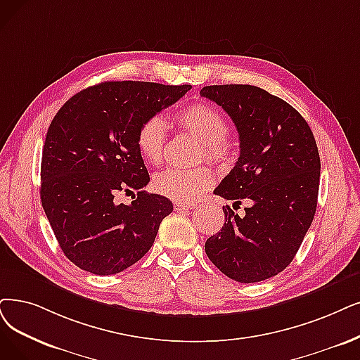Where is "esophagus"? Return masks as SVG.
Wrapping results in <instances>:
<instances>
[{
  "instance_id": "esophagus-1",
  "label": "esophagus",
  "mask_w": 360,
  "mask_h": 360,
  "mask_svg": "<svg viewBox=\"0 0 360 360\" xmlns=\"http://www.w3.org/2000/svg\"><path fill=\"white\" fill-rule=\"evenodd\" d=\"M195 204H184V202H174V211H186V210H193Z\"/></svg>"
}]
</instances>
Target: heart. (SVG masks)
I'll use <instances>...</instances> for the list:
<instances>
[{
  "label": "heart",
  "instance_id": "heart-1",
  "mask_svg": "<svg viewBox=\"0 0 360 360\" xmlns=\"http://www.w3.org/2000/svg\"><path fill=\"white\" fill-rule=\"evenodd\" d=\"M176 122L183 131L202 143V155L210 161H223L229 155V125L223 115L208 105L193 103L176 115ZM167 140L165 122L152 117L143 122L136 134L137 150L152 165L161 164ZM214 172L207 168L179 169L168 168L153 180L155 189L177 202H195L214 184Z\"/></svg>",
  "mask_w": 360,
  "mask_h": 360
}]
</instances>
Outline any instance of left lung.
I'll return each instance as SVG.
<instances>
[{"instance_id":"1","label":"left lung","mask_w":360,"mask_h":360,"mask_svg":"<svg viewBox=\"0 0 360 360\" xmlns=\"http://www.w3.org/2000/svg\"><path fill=\"white\" fill-rule=\"evenodd\" d=\"M232 118L240 153L214 193L240 205L223 207L224 224L208 238L211 263L240 283L262 282L286 269L303 242L318 205L321 158L309 124L285 100L247 84L200 90Z\"/></svg>"}]
</instances>
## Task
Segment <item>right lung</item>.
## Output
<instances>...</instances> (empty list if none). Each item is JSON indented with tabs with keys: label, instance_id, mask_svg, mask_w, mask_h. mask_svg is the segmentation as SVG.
<instances>
[{
	"label": "right lung",
	"instance_id": "1",
	"mask_svg": "<svg viewBox=\"0 0 360 360\" xmlns=\"http://www.w3.org/2000/svg\"><path fill=\"white\" fill-rule=\"evenodd\" d=\"M191 89L109 81L72 96L56 113L42 148L39 195L63 254L79 269L115 275L153 245L172 204L141 191L150 179L136 134ZM134 190L131 205L112 199Z\"/></svg>",
	"mask_w": 360,
	"mask_h": 360
}]
</instances>
